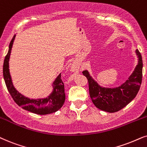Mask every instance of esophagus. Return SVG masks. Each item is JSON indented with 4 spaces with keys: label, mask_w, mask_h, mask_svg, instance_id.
<instances>
[{
    "label": "esophagus",
    "mask_w": 147,
    "mask_h": 147,
    "mask_svg": "<svg viewBox=\"0 0 147 147\" xmlns=\"http://www.w3.org/2000/svg\"><path fill=\"white\" fill-rule=\"evenodd\" d=\"M71 70L73 71H77L78 69H77V67H76V66L73 65V66L71 67Z\"/></svg>",
    "instance_id": "obj_1"
}]
</instances>
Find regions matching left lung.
I'll list each match as a JSON object with an SVG mask.
<instances>
[{"instance_id":"left-lung-1","label":"left lung","mask_w":147,"mask_h":147,"mask_svg":"<svg viewBox=\"0 0 147 147\" xmlns=\"http://www.w3.org/2000/svg\"><path fill=\"white\" fill-rule=\"evenodd\" d=\"M138 63L128 80L116 88H105L97 84L87 71L82 72L88 78L89 94L93 103L99 109L109 113H115L125 107L138 94L142 79V59L136 49Z\"/></svg>"}]
</instances>
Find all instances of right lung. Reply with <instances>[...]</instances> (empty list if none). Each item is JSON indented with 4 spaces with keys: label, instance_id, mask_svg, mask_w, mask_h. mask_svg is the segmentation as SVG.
<instances>
[{
    "label": "right lung",
    "instance_id": "right-lung-1",
    "mask_svg": "<svg viewBox=\"0 0 147 147\" xmlns=\"http://www.w3.org/2000/svg\"><path fill=\"white\" fill-rule=\"evenodd\" d=\"M15 37V35L13 36L9 44L8 53L5 56L3 64L4 80L6 84L7 90L10 93L11 96L19 106L32 113L39 114V115H45V114L52 113L58 111L59 109L61 108L65 99L64 84L61 80V74L59 75L53 83L54 88H53V92L47 98L38 99V100L30 99L24 96L15 90L11 81L9 69V57H10L11 51L12 49Z\"/></svg>",
    "mask_w": 147,
    "mask_h": 147
}]
</instances>
